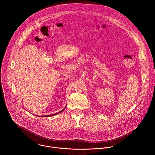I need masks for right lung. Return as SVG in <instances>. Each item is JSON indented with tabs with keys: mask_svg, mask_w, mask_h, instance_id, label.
<instances>
[{
	"mask_svg": "<svg viewBox=\"0 0 155 155\" xmlns=\"http://www.w3.org/2000/svg\"><path fill=\"white\" fill-rule=\"evenodd\" d=\"M64 109H65V108H64V109H63V110H62L60 111H59V112H58V113H55V114H50V115H47V116H45V117H48V116H54V115H55V114H58V113H61V111H63L64 110Z\"/></svg>",
	"mask_w": 155,
	"mask_h": 155,
	"instance_id": "add662e5",
	"label": "right lung"
}]
</instances>
